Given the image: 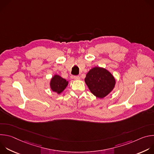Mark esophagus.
<instances>
[{"mask_svg": "<svg viewBox=\"0 0 154 154\" xmlns=\"http://www.w3.org/2000/svg\"><path fill=\"white\" fill-rule=\"evenodd\" d=\"M74 79L75 80H79L80 79V77L79 76H74Z\"/></svg>", "mask_w": 154, "mask_h": 154, "instance_id": "obj_1", "label": "esophagus"}]
</instances>
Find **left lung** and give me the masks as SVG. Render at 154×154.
Masks as SVG:
<instances>
[{
  "label": "left lung",
  "mask_w": 154,
  "mask_h": 154,
  "mask_svg": "<svg viewBox=\"0 0 154 154\" xmlns=\"http://www.w3.org/2000/svg\"><path fill=\"white\" fill-rule=\"evenodd\" d=\"M85 82L91 93L99 99H103L110 93L115 87L116 79L105 68L96 66L86 75Z\"/></svg>",
  "instance_id": "obj_1"
}]
</instances>
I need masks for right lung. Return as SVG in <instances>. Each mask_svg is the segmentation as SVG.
Instances as JSON below:
<instances>
[{"instance_id":"1","label":"right lung","mask_w":154,"mask_h":154,"mask_svg":"<svg viewBox=\"0 0 154 154\" xmlns=\"http://www.w3.org/2000/svg\"><path fill=\"white\" fill-rule=\"evenodd\" d=\"M69 81L62 78L58 74H55L50 81L51 90L58 94H61L68 85Z\"/></svg>"}]
</instances>
